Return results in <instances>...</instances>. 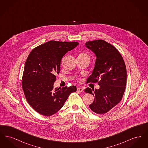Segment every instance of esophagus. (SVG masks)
<instances>
[{"label": "esophagus", "instance_id": "obj_1", "mask_svg": "<svg viewBox=\"0 0 148 148\" xmlns=\"http://www.w3.org/2000/svg\"><path fill=\"white\" fill-rule=\"evenodd\" d=\"M77 91L80 92H84V89L82 88H77Z\"/></svg>", "mask_w": 148, "mask_h": 148}]
</instances>
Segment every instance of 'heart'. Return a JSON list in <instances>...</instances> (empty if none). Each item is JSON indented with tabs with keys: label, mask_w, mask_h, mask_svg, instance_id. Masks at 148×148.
Listing matches in <instances>:
<instances>
[{
	"label": "heart",
	"mask_w": 148,
	"mask_h": 148,
	"mask_svg": "<svg viewBox=\"0 0 148 148\" xmlns=\"http://www.w3.org/2000/svg\"><path fill=\"white\" fill-rule=\"evenodd\" d=\"M79 56L85 57V58H88V59H89V56H88V54H87L86 53H81V54H79Z\"/></svg>",
	"instance_id": "1"
}]
</instances>
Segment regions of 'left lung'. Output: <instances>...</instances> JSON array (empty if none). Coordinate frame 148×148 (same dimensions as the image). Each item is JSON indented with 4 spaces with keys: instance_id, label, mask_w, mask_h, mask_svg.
<instances>
[{
    "instance_id": "obj_1",
    "label": "left lung",
    "mask_w": 148,
    "mask_h": 148,
    "mask_svg": "<svg viewBox=\"0 0 148 148\" xmlns=\"http://www.w3.org/2000/svg\"><path fill=\"white\" fill-rule=\"evenodd\" d=\"M86 47L97 56L94 69L87 83H97L99 89L87 88L85 92L94 97L89 108L98 114L108 112L119 103L127 84V69L119 51L103 40L87 42Z\"/></svg>"
}]
</instances>
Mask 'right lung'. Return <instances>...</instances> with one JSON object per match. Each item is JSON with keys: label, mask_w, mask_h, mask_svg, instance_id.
<instances>
[{"label": "right lung", "mask_w": 148, "mask_h": 148, "mask_svg": "<svg viewBox=\"0 0 148 148\" xmlns=\"http://www.w3.org/2000/svg\"><path fill=\"white\" fill-rule=\"evenodd\" d=\"M78 44L51 40L30 53L25 64L22 88L29 104L40 114L48 116L56 114L71 93L77 91L74 85L55 89L53 85L60 72L62 58Z\"/></svg>", "instance_id": "1"}]
</instances>
